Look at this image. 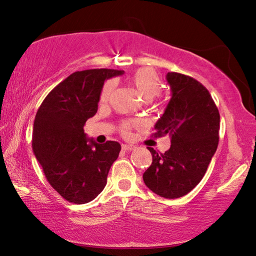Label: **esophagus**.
<instances>
[{"label": "esophagus", "mask_w": 256, "mask_h": 256, "mask_svg": "<svg viewBox=\"0 0 256 256\" xmlns=\"http://www.w3.org/2000/svg\"><path fill=\"white\" fill-rule=\"evenodd\" d=\"M122 150L125 152H131L136 150V146H132V144H122Z\"/></svg>", "instance_id": "34e87169"}]
</instances>
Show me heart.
Listing matches in <instances>:
<instances>
[{
  "label": "heart",
  "mask_w": 256,
  "mask_h": 256,
  "mask_svg": "<svg viewBox=\"0 0 256 256\" xmlns=\"http://www.w3.org/2000/svg\"><path fill=\"white\" fill-rule=\"evenodd\" d=\"M131 82L136 90L138 92V94L144 101H150L152 98L158 96L161 93V80H160L158 76L156 74V72L150 68H141L139 70H136L132 76ZM114 88H115V82L114 80H108L104 85V87H102L100 94L101 104H106L109 101ZM136 122L124 120L120 124V132L124 136H128L130 131H131L132 126H136Z\"/></svg>",
  "instance_id": "obj_1"
}]
</instances>
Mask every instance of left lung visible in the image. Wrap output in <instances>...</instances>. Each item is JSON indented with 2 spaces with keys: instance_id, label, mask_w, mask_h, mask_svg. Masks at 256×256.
<instances>
[{
  "instance_id": "left-lung-1",
  "label": "left lung",
  "mask_w": 256,
  "mask_h": 256,
  "mask_svg": "<svg viewBox=\"0 0 256 256\" xmlns=\"http://www.w3.org/2000/svg\"><path fill=\"white\" fill-rule=\"evenodd\" d=\"M171 98L152 136H169L166 152L148 147L152 162L144 171L146 186L160 196L176 199L204 178L218 146L220 112L208 90L190 76L168 72Z\"/></svg>"
}]
</instances>
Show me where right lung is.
<instances>
[{"label":"right lung","mask_w":256,"mask_h":256,"mask_svg":"<svg viewBox=\"0 0 256 256\" xmlns=\"http://www.w3.org/2000/svg\"><path fill=\"white\" fill-rule=\"evenodd\" d=\"M123 74L114 68L74 72L38 109L32 134L34 155L52 188L71 204H87L102 192L120 154L117 141L96 144L87 139L84 125L98 112L104 80Z\"/></svg>","instance_id":"right-lung-1"}]
</instances>
